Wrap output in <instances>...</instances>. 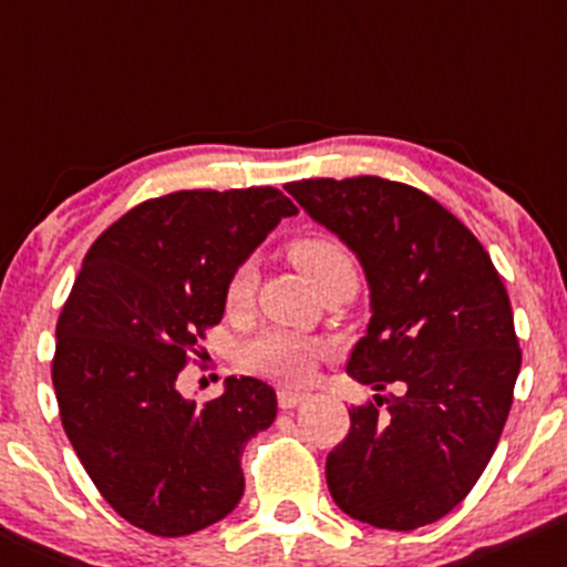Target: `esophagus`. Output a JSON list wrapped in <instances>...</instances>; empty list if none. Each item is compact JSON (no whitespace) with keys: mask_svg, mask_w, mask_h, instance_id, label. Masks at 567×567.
Masks as SVG:
<instances>
[{"mask_svg":"<svg viewBox=\"0 0 567 567\" xmlns=\"http://www.w3.org/2000/svg\"><path fill=\"white\" fill-rule=\"evenodd\" d=\"M305 399H308L305 391H291V388H281V391H278V406H281V410H295V406H300Z\"/></svg>","mask_w":567,"mask_h":567,"instance_id":"1","label":"esophagus"}]
</instances>
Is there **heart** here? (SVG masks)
Here are the masks:
<instances>
[{
    "mask_svg": "<svg viewBox=\"0 0 567 567\" xmlns=\"http://www.w3.org/2000/svg\"><path fill=\"white\" fill-rule=\"evenodd\" d=\"M291 259L305 276L313 281L318 291L327 284L337 281L342 276H355L351 254L340 240L329 235H308L291 244ZM254 286H257V270L251 262L235 267V272L227 281V308L244 310L251 302ZM321 342L313 337H305L289 329H265L262 334L254 337L246 346V361L257 372L270 374V378L286 380V383H302L313 372Z\"/></svg>",
    "mask_w": 567,
    "mask_h": 567,
    "instance_id": "1",
    "label": "heart"
}]
</instances>
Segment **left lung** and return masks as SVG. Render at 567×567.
Listing matches in <instances>:
<instances>
[{"instance_id": "8db88e82", "label": "left lung", "mask_w": 567, "mask_h": 567, "mask_svg": "<svg viewBox=\"0 0 567 567\" xmlns=\"http://www.w3.org/2000/svg\"><path fill=\"white\" fill-rule=\"evenodd\" d=\"M286 193L355 254L369 286L367 334L348 374L383 391L351 406L327 457L334 504L372 527L415 530L476 485L512 410L519 353L498 270L463 221L406 184L305 179Z\"/></svg>"}]
</instances>
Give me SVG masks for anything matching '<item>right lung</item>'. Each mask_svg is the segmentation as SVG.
I'll return each mask as SVG.
<instances>
[{
    "label": "right lung",
    "instance_id": "right-lung-1",
    "mask_svg": "<svg viewBox=\"0 0 567 567\" xmlns=\"http://www.w3.org/2000/svg\"><path fill=\"white\" fill-rule=\"evenodd\" d=\"M295 214L272 187L182 189L131 208L85 254L55 327L61 423L106 504L152 536L203 530L244 495L240 455L276 421V391L227 378L195 406L176 383L225 316L235 267Z\"/></svg>",
    "mask_w": 567,
    "mask_h": 567
}]
</instances>
